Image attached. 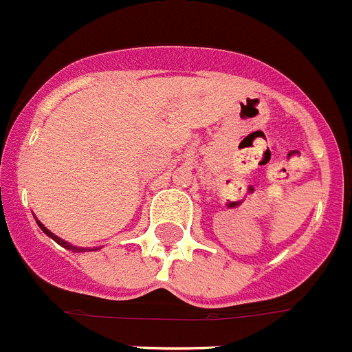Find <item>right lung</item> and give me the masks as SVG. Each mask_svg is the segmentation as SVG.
<instances>
[{
    "label": "right lung",
    "instance_id": "obj_1",
    "mask_svg": "<svg viewBox=\"0 0 352 352\" xmlns=\"http://www.w3.org/2000/svg\"><path fill=\"white\" fill-rule=\"evenodd\" d=\"M37 224H38V228H41V230L44 231V233H46L47 236H50V239H53V240H55V242H56V244L62 245V248H65V249H69V251H74V253H85V251H98V248H94V249H90V248H78V245L69 244V242H65V240H62V239H60V236H56L55 233H51V231L47 230V228L44 226V224H42L41 221H37Z\"/></svg>",
    "mask_w": 352,
    "mask_h": 352
}]
</instances>
